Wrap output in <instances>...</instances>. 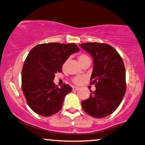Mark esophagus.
<instances>
[{"label": "esophagus", "mask_w": 145, "mask_h": 145, "mask_svg": "<svg viewBox=\"0 0 145 145\" xmlns=\"http://www.w3.org/2000/svg\"><path fill=\"white\" fill-rule=\"evenodd\" d=\"M78 89H79V88L77 86H73L72 87V90H74V91H75V90H78Z\"/></svg>", "instance_id": "esophagus-1"}]
</instances>
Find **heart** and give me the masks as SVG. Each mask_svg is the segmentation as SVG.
<instances>
[{
    "label": "heart",
    "instance_id": "b5f03b06",
    "mask_svg": "<svg viewBox=\"0 0 145 145\" xmlns=\"http://www.w3.org/2000/svg\"><path fill=\"white\" fill-rule=\"evenodd\" d=\"M78 59L80 63L82 65L86 61L88 60V59H90V58L86 55L82 54V55H80L78 56ZM82 80H83V77H82V76H76V77H75L74 79H73V82H74V83L76 84H80L82 82Z\"/></svg>",
    "mask_w": 145,
    "mask_h": 145
}]
</instances>
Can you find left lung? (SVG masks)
I'll use <instances>...</instances> for the list:
<instances>
[{
    "label": "left lung",
    "instance_id": "1",
    "mask_svg": "<svg viewBox=\"0 0 145 145\" xmlns=\"http://www.w3.org/2000/svg\"><path fill=\"white\" fill-rule=\"evenodd\" d=\"M80 46L93 58L90 84L96 86L95 91L90 90L89 98L82 101V107L93 118H104L116 110L125 93L124 63L119 53L109 44L87 42Z\"/></svg>",
    "mask_w": 145,
    "mask_h": 145
}]
</instances>
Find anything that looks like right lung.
<instances>
[{
	"label": "right lung",
	"instance_id": "right-lung-1",
	"mask_svg": "<svg viewBox=\"0 0 145 145\" xmlns=\"http://www.w3.org/2000/svg\"><path fill=\"white\" fill-rule=\"evenodd\" d=\"M80 48L74 43H45L36 45L26 57L22 73V88L29 107L38 115L48 117L61 109L65 95L72 88L53 82L55 74Z\"/></svg>",
	"mask_w": 145,
	"mask_h": 145
}]
</instances>
